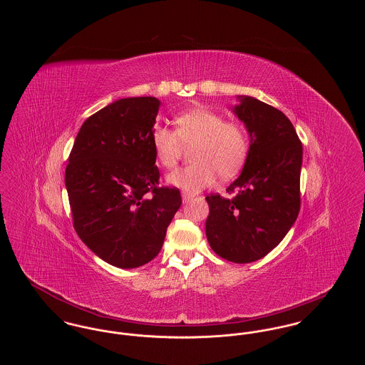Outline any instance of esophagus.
<instances>
[{
    "label": "esophagus",
    "instance_id": "obj_1",
    "mask_svg": "<svg viewBox=\"0 0 365 365\" xmlns=\"http://www.w3.org/2000/svg\"><path fill=\"white\" fill-rule=\"evenodd\" d=\"M192 197H194V195H192L191 192H187V191H182V200H183V202H189Z\"/></svg>",
    "mask_w": 365,
    "mask_h": 365
}]
</instances>
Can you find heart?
Instances as JSON below:
<instances>
[{"mask_svg":"<svg viewBox=\"0 0 365 365\" xmlns=\"http://www.w3.org/2000/svg\"><path fill=\"white\" fill-rule=\"evenodd\" d=\"M175 130L156 125L150 143L157 161L167 170L176 167L183 146L194 145L191 163L168 175L170 185L197 192L215 183L217 175L230 178L242 168L249 153V135L237 120L205 106H194L174 118Z\"/></svg>","mask_w":365,"mask_h":365,"instance_id":"b5f03b06","label":"heart"}]
</instances>
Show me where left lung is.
I'll list each match as a JSON object with an SVG mask.
<instances>
[{
  "instance_id": "obj_1",
  "label": "left lung",
  "mask_w": 365,
  "mask_h": 365,
  "mask_svg": "<svg viewBox=\"0 0 365 365\" xmlns=\"http://www.w3.org/2000/svg\"><path fill=\"white\" fill-rule=\"evenodd\" d=\"M237 116L250 134L242 173L228 187L235 195L209 194L207 238L225 260H260L286 237L301 207L302 143L283 112L241 97Z\"/></svg>"
}]
</instances>
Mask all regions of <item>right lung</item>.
<instances>
[{"instance_id": "1", "label": "right lung", "mask_w": 365, "mask_h": 365, "mask_svg": "<svg viewBox=\"0 0 365 365\" xmlns=\"http://www.w3.org/2000/svg\"><path fill=\"white\" fill-rule=\"evenodd\" d=\"M160 101L122 98L82 124L66 168L73 228L100 259L137 268L161 250L182 205L178 187L158 186L150 143Z\"/></svg>"}]
</instances>
